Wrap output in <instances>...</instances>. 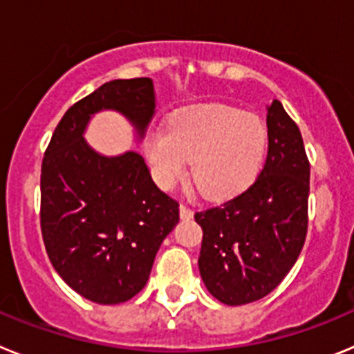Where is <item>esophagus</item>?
I'll return each instance as SVG.
<instances>
[{
  "label": "esophagus",
  "mask_w": 354,
  "mask_h": 354,
  "mask_svg": "<svg viewBox=\"0 0 354 354\" xmlns=\"http://www.w3.org/2000/svg\"><path fill=\"white\" fill-rule=\"evenodd\" d=\"M179 214H180V218H184V220H189V218H193V211L187 207L186 204L179 205Z\"/></svg>",
  "instance_id": "obj_1"
}]
</instances>
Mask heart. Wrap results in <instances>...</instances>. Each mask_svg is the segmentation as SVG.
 <instances>
[{
	"label": "heart",
	"mask_w": 354,
	"mask_h": 354,
	"mask_svg": "<svg viewBox=\"0 0 354 354\" xmlns=\"http://www.w3.org/2000/svg\"><path fill=\"white\" fill-rule=\"evenodd\" d=\"M268 152V129L255 115L225 104L189 106L174 115L168 129L147 134L145 154L162 187L186 175L209 200L245 192L257 179Z\"/></svg>",
	"instance_id": "b5f03b06"
}]
</instances>
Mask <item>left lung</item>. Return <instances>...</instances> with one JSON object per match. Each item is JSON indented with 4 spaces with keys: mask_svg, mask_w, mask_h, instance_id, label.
Segmentation results:
<instances>
[{
    "mask_svg": "<svg viewBox=\"0 0 354 354\" xmlns=\"http://www.w3.org/2000/svg\"><path fill=\"white\" fill-rule=\"evenodd\" d=\"M310 162L301 133L274 99L268 108V158L245 192L195 212L204 230L198 268L225 305L264 298L289 273L308 228Z\"/></svg>",
    "mask_w": 354,
    "mask_h": 354,
    "instance_id": "obj_1",
    "label": "left lung"
}]
</instances>
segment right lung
I'll list each match as a JSON object with an SVG mask.
<instances>
[{
	"instance_id": "add662e5",
	"label": "right lung",
	"mask_w": 354,
	"mask_h": 354,
	"mask_svg": "<svg viewBox=\"0 0 354 354\" xmlns=\"http://www.w3.org/2000/svg\"><path fill=\"white\" fill-rule=\"evenodd\" d=\"M149 77L115 80L65 111L44 152L40 230L56 273L83 298L127 301L145 287L179 202L154 184L136 152L95 154L83 140L90 115L117 109L143 134L154 113Z\"/></svg>"
}]
</instances>
